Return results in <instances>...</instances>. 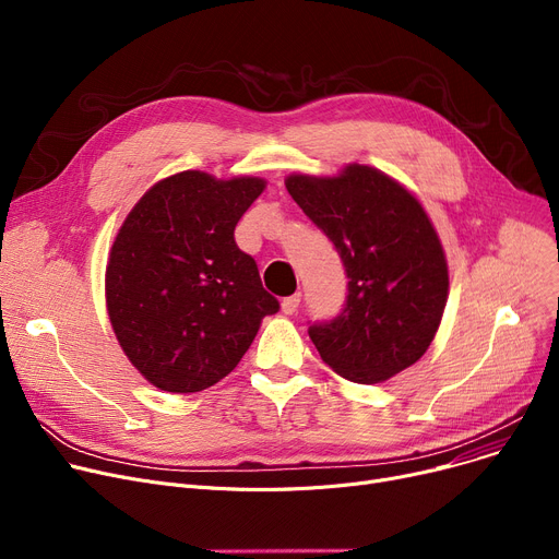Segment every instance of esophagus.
Instances as JSON below:
<instances>
[{
	"label": "esophagus",
	"instance_id": "1",
	"mask_svg": "<svg viewBox=\"0 0 559 559\" xmlns=\"http://www.w3.org/2000/svg\"><path fill=\"white\" fill-rule=\"evenodd\" d=\"M300 300H302V295H300V293L288 295V298H284V300H282V311H284L286 316H293L295 311H298Z\"/></svg>",
	"mask_w": 559,
	"mask_h": 559
}]
</instances>
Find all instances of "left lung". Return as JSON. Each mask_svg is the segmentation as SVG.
I'll return each instance as SVG.
<instances>
[{"mask_svg":"<svg viewBox=\"0 0 559 559\" xmlns=\"http://www.w3.org/2000/svg\"><path fill=\"white\" fill-rule=\"evenodd\" d=\"M293 201L326 235L347 275L343 311L313 322L320 358L354 383H379L429 349L449 295L447 259L415 195L349 164L336 178L290 176Z\"/></svg>","mask_w":559,"mask_h":559,"instance_id":"obj_1","label":"left lung"}]
</instances>
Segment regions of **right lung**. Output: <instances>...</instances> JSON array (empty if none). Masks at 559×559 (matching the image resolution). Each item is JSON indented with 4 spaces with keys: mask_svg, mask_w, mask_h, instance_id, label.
Here are the masks:
<instances>
[{
    "mask_svg": "<svg viewBox=\"0 0 559 559\" xmlns=\"http://www.w3.org/2000/svg\"><path fill=\"white\" fill-rule=\"evenodd\" d=\"M259 178L182 171L153 185L123 221L106 302L128 360L167 392H199L233 372L261 318L280 311L235 227Z\"/></svg>",
    "mask_w": 559,
    "mask_h": 559,
    "instance_id": "right-lung-1",
    "label": "right lung"
}]
</instances>
